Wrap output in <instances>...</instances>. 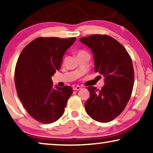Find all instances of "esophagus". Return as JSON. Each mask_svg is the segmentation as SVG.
I'll return each mask as SVG.
<instances>
[{
  "label": "esophagus",
  "mask_w": 153,
  "mask_h": 153,
  "mask_svg": "<svg viewBox=\"0 0 153 153\" xmlns=\"http://www.w3.org/2000/svg\"><path fill=\"white\" fill-rule=\"evenodd\" d=\"M82 88L81 86H74V88H73V89H74V91H78V90H80Z\"/></svg>",
  "instance_id": "obj_1"
}]
</instances>
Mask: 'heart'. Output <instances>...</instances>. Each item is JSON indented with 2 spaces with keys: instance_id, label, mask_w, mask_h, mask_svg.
I'll list each match as a JSON object with an SVG mask.
<instances>
[{
  "instance_id": "1",
  "label": "heart",
  "mask_w": 153,
  "mask_h": 153,
  "mask_svg": "<svg viewBox=\"0 0 153 153\" xmlns=\"http://www.w3.org/2000/svg\"><path fill=\"white\" fill-rule=\"evenodd\" d=\"M84 53H86V52L84 51H79L78 52V53H77V55H79V54H84Z\"/></svg>"
}]
</instances>
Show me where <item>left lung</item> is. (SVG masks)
I'll use <instances>...</instances> for the list:
<instances>
[{
  "label": "left lung",
  "instance_id": "obj_1",
  "mask_svg": "<svg viewBox=\"0 0 153 153\" xmlns=\"http://www.w3.org/2000/svg\"><path fill=\"white\" fill-rule=\"evenodd\" d=\"M94 56L95 71L104 77L99 91L88 86L91 93L84 104L86 113L97 122H111L120 115L131 98L134 69L131 56L122 44L107 35H91L79 38Z\"/></svg>",
  "mask_w": 153,
  "mask_h": 153
}]
</instances>
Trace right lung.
I'll return each instance as SVG.
<instances>
[{"label":"right lung","mask_w":153,"mask_h":153,"mask_svg":"<svg viewBox=\"0 0 153 153\" xmlns=\"http://www.w3.org/2000/svg\"><path fill=\"white\" fill-rule=\"evenodd\" d=\"M76 38H38L24 48L18 59L14 79L18 97L33 119L43 124L58 120L73 93L71 87H53L64 54Z\"/></svg>","instance_id":"obj_1"}]
</instances>
